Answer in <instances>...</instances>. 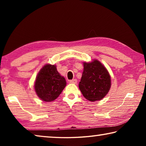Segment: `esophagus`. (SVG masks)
<instances>
[{"mask_svg": "<svg viewBox=\"0 0 146 146\" xmlns=\"http://www.w3.org/2000/svg\"><path fill=\"white\" fill-rule=\"evenodd\" d=\"M70 82L71 84H76L77 83V80H76V79H73V80H70Z\"/></svg>", "mask_w": 146, "mask_h": 146, "instance_id": "1", "label": "esophagus"}]
</instances>
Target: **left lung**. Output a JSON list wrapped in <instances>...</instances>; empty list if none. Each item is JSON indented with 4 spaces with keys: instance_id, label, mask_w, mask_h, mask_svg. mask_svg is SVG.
<instances>
[{
    "instance_id": "left-lung-1",
    "label": "left lung",
    "mask_w": 146,
    "mask_h": 146,
    "mask_svg": "<svg viewBox=\"0 0 146 146\" xmlns=\"http://www.w3.org/2000/svg\"><path fill=\"white\" fill-rule=\"evenodd\" d=\"M84 71L78 87L86 99L90 102L102 100L109 93L111 86L110 73L97 59L83 62Z\"/></svg>"
}]
</instances>
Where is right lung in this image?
Instances as JSON below:
<instances>
[{"mask_svg": "<svg viewBox=\"0 0 146 146\" xmlns=\"http://www.w3.org/2000/svg\"><path fill=\"white\" fill-rule=\"evenodd\" d=\"M66 86V79L58 72L56 65L47 64L36 75L34 88L40 100L49 102L57 98Z\"/></svg>", "mask_w": 146, "mask_h": 146, "instance_id": "add662e5", "label": "right lung"}]
</instances>
